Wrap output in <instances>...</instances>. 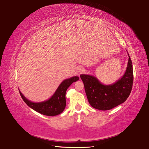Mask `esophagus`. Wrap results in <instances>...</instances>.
I'll use <instances>...</instances> for the list:
<instances>
[{
	"mask_svg": "<svg viewBox=\"0 0 149 149\" xmlns=\"http://www.w3.org/2000/svg\"><path fill=\"white\" fill-rule=\"evenodd\" d=\"M83 68H80V70H79V71H80V72H83Z\"/></svg>",
	"mask_w": 149,
	"mask_h": 149,
	"instance_id": "obj_1",
	"label": "esophagus"
}]
</instances>
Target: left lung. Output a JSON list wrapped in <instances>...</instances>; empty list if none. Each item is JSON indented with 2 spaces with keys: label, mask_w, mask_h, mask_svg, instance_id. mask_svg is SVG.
<instances>
[{
  "label": "left lung",
  "mask_w": 149,
  "mask_h": 149,
  "mask_svg": "<svg viewBox=\"0 0 149 149\" xmlns=\"http://www.w3.org/2000/svg\"><path fill=\"white\" fill-rule=\"evenodd\" d=\"M80 77L91 106L98 110H110L124 103L130 95L134 81L132 62L129 55L126 72L112 85H103L95 77L89 75L82 74Z\"/></svg>",
  "instance_id": "obj_1"
}]
</instances>
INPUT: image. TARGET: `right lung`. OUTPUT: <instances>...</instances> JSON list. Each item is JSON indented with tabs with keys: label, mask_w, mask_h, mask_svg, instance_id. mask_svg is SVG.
Returning <instances> with one entry per match:
<instances>
[{
	"label": "right lung",
	"mask_w": 149,
	"mask_h": 149,
	"mask_svg": "<svg viewBox=\"0 0 149 149\" xmlns=\"http://www.w3.org/2000/svg\"><path fill=\"white\" fill-rule=\"evenodd\" d=\"M79 77H73L65 80L58 86L53 96L46 101L41 103H33L27 100L19 91L20 94L25 103L36 112L46 116H56L61 113L66 107V92L74 82L79 80Z\"/></svg>",
	"instance_id": "1"
}]
</instances>
